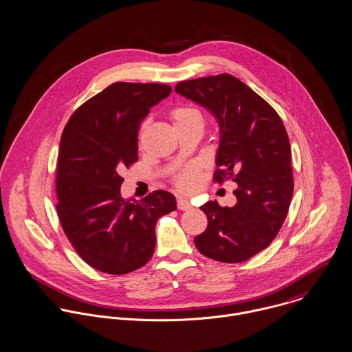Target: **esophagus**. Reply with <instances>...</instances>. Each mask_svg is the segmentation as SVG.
<instances>
[{
    "instance_id": "1",
    "label": "esophagus",
    "mask_w": 352,
    "mask_h": 352,
    "mask_svg": "<svg viewBox=\"0 0 352 352\" xmlns=\"http://www.w3.org/2000/svg\"><path fill=\"white\" fill-rule=\"evenodd\" d=\"M177 208H179V210H182V211H187V210H191V203H190L187 199L179 197V199H177Z\"/></svg>"
}]
</instances>
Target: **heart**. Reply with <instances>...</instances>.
I'll use <instances>...</instances> for the list:
<instances>
[{"label": "heart", "mask_w": 352, "mask_h": 352, "mask_svg": "<svg viewBox=\"0 0 352 352\" xmlns=\"http://www.w3.org/2000/svg\"><path fill=\"white\" fill-rule=\"evenodd\" d=\"M172 120H173L175 128L184 126V125H188L192 122H201L203 124L201 116L196 109L184 107V106L183 107H176L172 111ZM173 183H175L176 188L179 191L184 192V193H191L201 184V176H200V173H199V170L195 165H190L175 176Z\"/></svg>", "instance_id": "b5f03b06"}]
</instances>
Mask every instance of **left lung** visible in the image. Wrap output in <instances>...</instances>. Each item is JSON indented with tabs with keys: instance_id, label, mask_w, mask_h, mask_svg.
I'll use <instances>...</instances> for the list:
<instances>
[{
	"instance_id": "1",
	"label": "left lung",
	"mask_w": 352,
	"mask_h": 352,
	"mask_svg": "<svg viewBox=\"0 0 352 352\" xmlns=\"http://www.w3.org/2000/svg\"><path fill=\"white\" fill-rule=\"evenodd\" d=\"M175 91L206 107L221 129L214 180L236 183L232 207L207 201L208 219L195 236L196 249L211 259L236 263L266 249L288 215L293 195L288 133L277 111L230 74L176 85Z\"/></svg>"
}]
</instances>
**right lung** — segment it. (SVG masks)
Segmentation results:
<instances>
[{
    "label": "right lung",
    "instance_id": "1",
    "mask_svg": "<svg viewBox=\"0 0 352 352\" xmlns=\"http://www.w3.org/2000/svg\"><path fill=\"white\" fill-rule=\"evenodd\" d=\"M170 91L160 83H113L78 107L64 128L56 211L72 248L99 272L120 276L142 267L156 248V222L176 210L169 192L140 201L121 196V172L138 160L140 125Z\"/></svg>",
    "mask_w": 352,
    "mask_h": 352
}]
</instances>
